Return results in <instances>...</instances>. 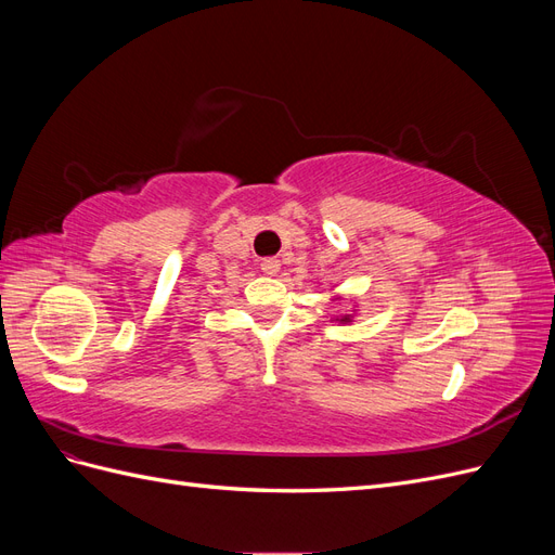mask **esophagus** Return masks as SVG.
I'll return each instance as SVG.
<instances>
[{
    "instance_id": "esophagus-1",
    "label": "esophagus",
    "mask_w": 555,
    "mask_h": 555,
    "mask_svg": "<svg viewBox=\"0 0 555 555\" xmlns=\"http://www.w3.org/2000/svg\"><path fill=\"white\" fill-rule=\"evenodd\" d=\"M261 273H266V275H275L278 271H280V261L278 259H273V257H268V259H261Z\"/></svg>"
}]
</instances>
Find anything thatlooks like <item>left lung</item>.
Masks as SVG:
<instances>
[{
  "mask_svg": "<svg viewBox=\"0 0 555 555\" xmlns=\"http://www.w3.org/2000/svg\"><path fill=\"white\" fill-rule=\"evenodd\" d=\"M343 322H345V319H343Z\"/></svg>",
  "mask_w": 555,
  "mask_h": 555,
  "instance_id": "obj_1",
  "label": "left lung"
}]
</instances>
